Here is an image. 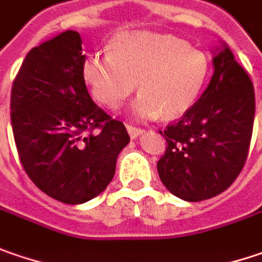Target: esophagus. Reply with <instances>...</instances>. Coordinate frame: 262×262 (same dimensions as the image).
I'll return each mask as SVG.
<instances>
[{"instance_id": "obj_1", "label": "esophagus", "mask_w": 262, "mask_h": 262, "mask_svg": "<svg viewBox=\"0 0 262 262\" xmlns=\"http://www.w3.org/2000/svg\"><path fill=\"white\" fill-rule=\"evenodd\" d=\"M125 126H126V131H128V134H129V137H131V138L138 137V136H140V134L143 133V129H141V128H138V126H134V125L126 124Z\"/></svg>"}]
</instances>
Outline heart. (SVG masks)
<instances>
[{
  "label": "heart",
  "instance_id": "obj_1",
  "mask_svg": "<svg viewBox=\"0 0 262 262\" xmlns=\"http://www.w3.org/2000/svg\"><path fill=\"white\" fill-rule=\"evenodd\" d=\"M208 72L202 51L176 36L144 31L118 33L109 54H91L82 64L93 97L107 107H118L138 82L141 94L131 106L138 119L184 115L196 103Z\"/></svg>",
  "mask_w": 262,
  "mask_h": 262
}]
</instances>
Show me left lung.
<instances>
[{
  "mask_svg": "<svg viewBox=\"0 0 262 262\" xmlns=\"http://www.w3.org/2000/svg\"><path fill=\"white\" fill-rule=\"evenodd\" d=\"M214 69L201 98L178 122L159 131L166 140L158 161L161 181L187 202L206 201L229 189L249 153L254 84L227 47L214 57Z\"/></svg>",
  "mask_w": 262,
  "mask_h": 262,
  "instance_id": "1",
  "label": "left lung"
}]
</instances>
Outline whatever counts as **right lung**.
Instances as JSON below:
<instances>
[{"label": "right lung", "mask_w": 262, "mask_h": 262, "mask_svg": "<svg viewBox=\"0 0 262 262\" xmlns=\"http://www.w3.org/2000/svg\"><path fill=\"white\" fill-rule=\"evenodd\" d=\"M82 41L66 31L26 54L11 86L10 116L20 164L50 198L79 205L104 191L125 125L93 101L82 78Z\"/></svg>", "instance_id": "add662e5"}]
</instances>
